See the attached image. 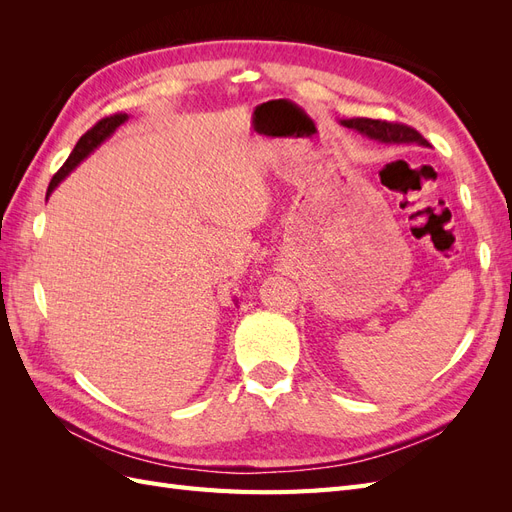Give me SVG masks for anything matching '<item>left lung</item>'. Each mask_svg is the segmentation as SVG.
Listing matches in <instances>:
<instances>
[{
	"instance_id": "1",
	"label": "left lung",
	"mask_w": 512,
	"mask_h": 512,
	"mask_svg": "<svg viewBox=\"0 0 512 512\" xmlns=\"http://www.w3.org/2000/svg\"><path fill=\"white\" fill-rule=\"evenodd\" d=\"M344 126L361 132L369 138H376V141H382V143H418L425 147L429 145L421 134H418L414 128L406 126V123L356 117V119H346Z\"/></svg>"
}]
</instances>
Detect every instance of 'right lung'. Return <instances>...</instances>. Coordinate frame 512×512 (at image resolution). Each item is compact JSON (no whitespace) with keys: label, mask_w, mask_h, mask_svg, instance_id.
<instances>
[{"label":"right lung","mask_w":512,"mask_h":512,"mask_svg":"<svg viewBox=\"0 0 512 512\" xmlns=\"http://www.w3.org/2000/svg\"><path fill=\"white\" fill-rule=\"evenodd\" d=\"M128 119V115L126 113H115V115H108V117H104V119H100L94 128L91 130H87L83 136H81V141L76 143V147L72 149V153H70V158L64 162V166H61L57 173L53 175V179H51V183H49V190H46V196H49L57 185H59V181L64 179L70 170L79 164L85 156H89V151H94L106 136H111L113 132H115V128H119L123 121Z\"/></svg>","instance_id":"right-lung-1"}]
</instances>
